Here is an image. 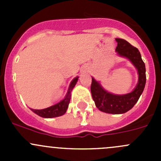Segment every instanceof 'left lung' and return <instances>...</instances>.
<instances>
[{
  "instance_id": "left-lung-1",
  "label": "left lung",
  "mask_w": 161,
  "mask_h": 161,
  "mask_svg": "<svg viewBox=\"0 0 161 161\" xmlns=\"http://www.w3.org/2000/svg\"><path fill=\"white\" fill-rule=\"evenodd\" d=\"M118 46L116 51L119 55L129 58L136 66L139 73V82L135 90L125 95H114L103 90L99 82L92 78L91 93L97 108L108 114H124L131 109L143 92L146 85V67L140 52L128 41L116 39Z\"/></svg>"
}]
</instances>
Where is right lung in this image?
Here are the masks:
<instances>
[{"label":"right lung","mask_w":161,"mask_h":161,"mask_svg":"<svg viewBox=\"0 0 161 161\" xmlns=\"http://www.w3.org/2000/svg\"><path fill=\"white\" fill-rule=\"evenodd\" d=\"M78 81V77L75 78L71 81L70 86H69V90H68L67 95L64 97V100H61L60 103L53 105V106L50 107V108H45L43 110H34L31 109L34 113L38 114L39 116L43 117V118H55V117H59L64 114L67 111V108L69 107V102L71 99V92L74 86H75L76 82Z\"/></svg>","instance_id":"right-lung-1"}]
</instances>
